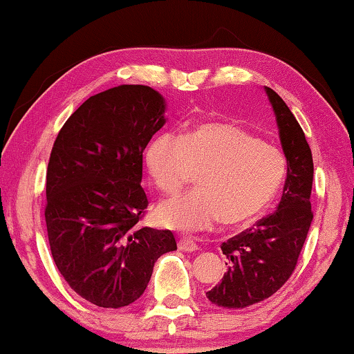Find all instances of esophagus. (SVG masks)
<instances>
[{
    "label": "esophagus",
    "instance_id": "obj_1",
    "mask_svg": "<svg viewBox=\"0 0 354 354\" xmlns=\"http://www.w3.org/2000/svg\"><path fill=\"white\" fill-rule=\"evenodd\" d=\"M178 250H182V252H194V250H198V243L192 237L185 236L178 241Z\"/></svg>",
    "mask_w": 354,
    "mask_h": 354
}]
</instances>
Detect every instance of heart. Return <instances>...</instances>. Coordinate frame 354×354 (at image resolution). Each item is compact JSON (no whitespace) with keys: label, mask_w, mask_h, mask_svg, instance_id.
I'll use <instances>...</instances> for the list:
<instances>
[{"label":"heart","mask_w":354,"mask_h":354,"mask_svg":"<svg viewBox=\"0 0 354 354\" xmlns=\"http://www.w3.org/2000/svg\"><path fill=\"white\" fill-rule=\"evenodd\" d=\"M145 166L156 189L169 198L199 176V192L156 210L162 225L183 231L207 230L220 220L227 226L254 220L286 177V160L277 147L223 122L189 124L177 139L158 136L147 147Z\"/></svg>","instance_id":"obj_1"}]
</instances>
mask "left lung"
<instances>
[{
    "label": "left lung",
    "instance_id": "8db88e82",
    "mask_svg": "<svg viewBox=\"0 0 354 354\" xmlns=\"http://www.w3.org/2000/svg\"><path fill=\"white\" fill-rule=\"evenodd\" d=\"M274 107L288 172L283 194L274 214L221 243L227 258L226 274L205 292L209 301L225 308H245L270 297L296 269L299 254L313 220L310 193L313 158L301 124L285 101L266 86Z\"/></svg>",
    "mask_w": 354,
    "mask_h": 354
}]
</instances>
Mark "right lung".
<instances>
[{
	"mask_svg": "<svg viewBox=\"0 0 354 354\" xmlns=\"http://www.w3.org/2000/svg\"><path fill=\"white\" fill-rule=\"evenodd\" d=\"M165 100L120 85L86 100L53 144L46 225L59 274L85 301L120 308L144 295L161 254L177 250L167 230L139 227L149 205L142 153L166 123Z\"/></svg>",
	"mask_w": 354,
	"mask_h": 354,
	"instance_id": "1",
	"label": "right lung"
}]
</instances>
